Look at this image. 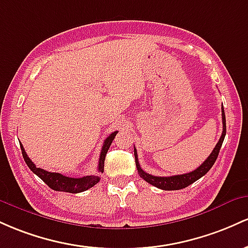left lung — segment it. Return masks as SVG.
<instances>
[{
    "label": "left lung",
    "mask_w": 248,
    "mask_h": 248,
    "mask_svg": "<svg viewBox=\"0 0 248 248\" xmlns=\"http://www.w3.org/2000/svg\"><path fill=\"white\" fill-rule=\"evenodd\" d=\"M221 115H222V133L221 137L219 139V141L217 143L216 147L213 149V151L211 152V155H208L207 159L197 168L194 171L188 172V173L185 174H177V176H171V177H157L152 176V174L146 173L144 170H141L140 165H139L138 161V155H137V150L135 147V159H136V166H137L139 176L143 178L145 182L149 183V184L155 186V187L161 188V190L166 191H173V190H182V188L187 187L188 185L193 184L196 180H198L199 178L207 173L210 171L211 168L213 166L214 161L218 158L219 151H220V147L222 145V141H224L225 135H226V118H225V111L224 108L221 109Z\"/></svg>",
    "instance_id": "8db88e82"
}]
</instances>
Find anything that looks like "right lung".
<instances>
[{"label":"right lung","mask_w":248,"mask_h":248,"mask_svg":"<svg viewBox=\"0 0 248 248\" xmlns=\"http://www.w3.org/2000/svg\"><path fill=\"white\" fill-rule=\"evenodd\" d=\"M117 132H112L111 135L104 140V144L102 146L101 155H99V161H98V172L104 171V160L105 155L108 154V150L112 143V140L115 139ZM22 150V155H23L24 161L27 163V165L29 166V169L31 170L32 172L41 178L46 185L49 186L50 188L55 191H61V192H69V193H79V192L87 191L90 187H93L99 182L98 176H85L82 178H71V177H65L61 173H56V172H49L46 171V170L37 168L30 158L28 157L26 154V150H24L23 145L19 143Z\"/></svg>","instance_id":"1"}]
</instances>
